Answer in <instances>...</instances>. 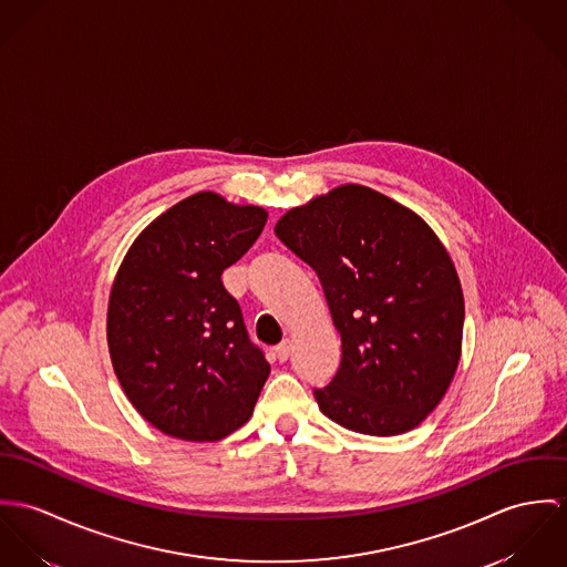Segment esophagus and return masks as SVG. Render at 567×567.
Here are the masks:
<instances>
[{"mask_svg":"<svg viewBox=\"0 0 567 567\" xmlns=\"http://www.w3.org/2000/svg\"><path fill=\"white\" fill-rule=\"evenodd\" d=\"M274 357H276L280 363H285V361L291 357V341H282L280 346H276V348H274Z\"/></svg>","mask_w":567,"mask_h":567,"instance_id":"obj_1","label":"esophagus"}]
</instances>
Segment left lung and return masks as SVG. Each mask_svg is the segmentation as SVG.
<instances>
[{
	"instance_id": "obj_1",
	"label": "left lung",
	"mask_w": 567,
	"mask_h": 567,
	"mask_svg": "<svg viewBox=\"0 0 567 567\" xmlns=\"http://www.w3.org/2000/svg\"><path fill=\"white\" fill-rule=\"evenodd\" d=\"M276 237L321 282L341 334V365L315 389L339 426L391 437L420 426L445 395L463 339V291L431 226L361 185L285 213Z\"/></svg>"
}]
</instances>
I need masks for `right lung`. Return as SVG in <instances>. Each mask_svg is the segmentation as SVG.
I'll return each mask as SVG.
<instances>
[{
    "mask_svg": "<svg viewBox=\"0 0 567 567\" xmlns=\"http://www.w3.org/2000/svg\"><path fill=\"white\" fill-rule=\"evenodd\" d=\"M267 210L213 190L156 217L115 276L106 337L132 406L161 433L219 441L252 415L269 363L221 274L262 233Z\"/></svg>",
    "mask_w": 567,
    "mask_h": 567,
    "instance_id": "obj_1",
    "label": "right lung"
}]
</instances>
